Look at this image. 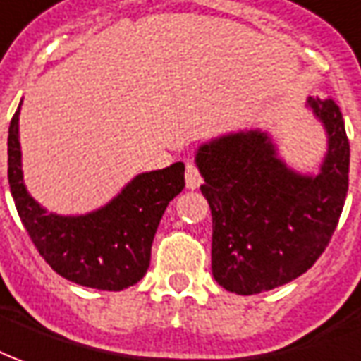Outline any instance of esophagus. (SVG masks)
<instances>
[{
	"label": "esophagus",
	"mask_w": 361,
	"mask_h": 361,
	"mask_svg": "<svg viewBox=\"0 0 361 361\" xmlns=\"http://www.w3.org/2000/svg\"><path fill=\"white\" fill-rule=\"evenodd\" d=\"M185 178H186V188H190V190H196V188L200 186V183H202L200 171H198V166H196L192 161H186Z\"/></svg>",
	"instance_id": "34e87169"
}]
</instances>
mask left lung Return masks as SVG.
<instances>
[{
    "instance_id": "1",
    "label": "left lung",
    "mask_w": 361,
    "mask_h": 361,
    "mask_svg": "<svg viewBox=\"0 0 361 361\" xmlns=\"http://www.w3.org/2000/svg\"><path fill=\"white\" fill-rule=\"evenodd\" d=\"M326 129L318 175H300L261 129H242L196 151L212 210V275L235 295H257L314 265L336 230L348 192L350 143L332 98H309Z\"/></svg>"
}]
</instances>
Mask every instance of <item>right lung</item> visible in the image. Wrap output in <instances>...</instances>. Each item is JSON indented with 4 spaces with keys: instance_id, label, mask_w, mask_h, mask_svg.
Wrapping results in <instances>:
<instances>
[{
    "instance_id": "right-lung-1",
    "label": "right lung",
    "mask_w": 361,
    "mask_h": 361,
    "mask_svg": "<svg viewBox=\"0 0 361 361\" xmlns=\"http://www.w3.org/2000/svg\"><path fill=\"white\" fill-rule=\"evenodd\" d=\"M19 111L9 123L7 176L15 208L35 247L61 277L82 287L123 290L149 269L151 245L169 202L185 188V165L141 173L98 210L80 216L47 212L27 192L21 169Z\"/></svg>"
}]
</instances>
